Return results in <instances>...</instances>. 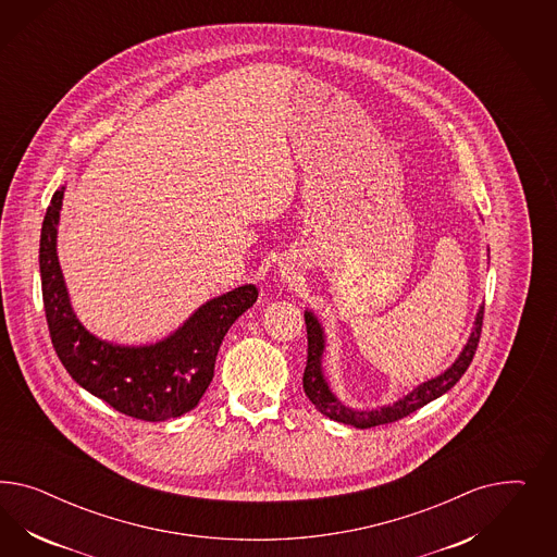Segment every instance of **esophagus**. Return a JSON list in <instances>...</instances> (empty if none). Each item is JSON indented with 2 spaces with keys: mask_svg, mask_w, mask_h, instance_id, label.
Instances as JSON below:
<instances>
[{
  "mask_svg": "<svg viewBox=\"0 0 557 557\" xmlns=\"http://www.w3.org/2000/svg\"><path fill=\"white\" fill-rule=\"evenodd\" d=\"M284 277H286V280H292V277H289V271H284Z\"/></svg>",
  "mask_w": 557,
  "mask_h": 557,
  "instance_id": "esophagus-1",
  "label": "esophagus"
}]
</instances>
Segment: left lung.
I'll list each match as a JSON object with an SVG mask.
<instances>
[{
	"instance_id": "left-lung-1",
	"label": "left lung",
	"mask_w": 557,
	"mask_h": 557,
	"mask_svg": "<svg viewBox=\"0 0 557 557\" xmlns=\"http://www.w3.org/2000/svg\"><path fill=\"white\" fill-rule=\"evenodd\" d=\"M304 321H306V333H308V361H306V370H304L302 384L308 400L317 406L324 417H329L333 421L354 424L357 429H371L377 424L400 421L410 412L429 405L431 400H435L447 389L456 386L459 377L470 368L475 349H478L480 335H482V321H484V306H480V310L475 314V322H473L472 335L449 370H445L437 377L417 386L410 394H406L405 398L396 400L394 405L373 408V410H354V408L343 405L331 392L329 382L322 373L324 331H322L321 322L308 310L304 312Z\"/></svg>"
}]
</instances>
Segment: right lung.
I'll return each mask as SVG.
<instances>
[{
  "instance_id": "add662e5",
  "label": "right lung",
  "mask_w": 557,
  "mask_h": 557,
  "mask_svg": "<svg viewBox=\"0 0 557 557\" xmlns=\"http://www.w3.org/2000/svg\"><path fill=\"white\" fill-rule=\"evenodd\" d=\"M65 187L47 208L40 231L42 302L52 347L69 375L126 417L159 422L189 412L214 377L220 343L233 322L253 306V284L235 287L200 306L173 335L143 347L94 337L73 314L57 257V224Z\"/></svg>"
}]
</instances>
